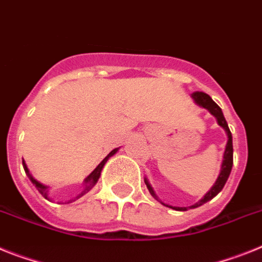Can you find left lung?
I'll use <instances>...</instances> for the list:
<instances>
[{"label": "left lung", "mask_w": 262, "mask_h": 262, "mask_svg": "<svg viewBox=\"0 0 262 262\" xmlns=\"http://www.w3.org/2000/svg\"><path fill=\"white\" fill-rule=\"evenodd\" d=\"M191 97H192V99H193V102H195L199 107L208 110V111H209V114L216 118V120H217V124L224 128V131L227 133V136H228L227 146H225V151H224V156H223V163H221L220 173H219L217 179H216V182H214V184L212 185V188L209 189L207 193H205L204 198L200 199V200H199L196 204H193L189 207V208H198V207H200V205L205 204L207 201L212 200V199L217 195L221 189L224 188L225 183H227L228 178H229V175H231L232 165H233V144H232V134H231V131H229V127H228V123L224 118V114H223V111H221L220 107H219L217 104L214 103L213 100H212V98L209 97L208 94L201 93V91H196V93L192 94ZM144 183H146L147 188H148L149 193L154 196V199H156L158 201H160L163 205L172 208V209H175V211H187V207H172V205H168V204H165V203H163V201L158 198V195H156L155 191H154L152 185L149 184V182L147 180V178H144Z\"/></svg>", "instance_id": "left-lung-1"}]
</instances>
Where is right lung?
I'll use <instances>...</instances> for the list:
<instances>
[{
    "label": "right lung",
    "mask_w": 262,
    "mask_h": 262,
    "mask_svg": "<svg viewBox=\"0 0 262 262\" xmlns=\"http://www.w3.org/2000/svg\"><path fill=\"white\" fill-rule=\"evenodd\" d=\"M118 149H119V148L113 149V151H111V152H110L108 155H107L106 158H104L103 160H102V162L99 163V164H98L97 168L94 169V171L91 172L90 175H89L86 179H84V180H83V189H82V192H80L79 195L75 196V198H74V199H70V200H69V201H64V204H66V203H73V201L78 200V199H79V198H82V196H83V195H86L87 192L90 191V189H93L94 185L97 184L98 180H99L100 172H102V169H103V167H104V164H106V163H107V160H108V159L111 158V156L115 155V154L118 152ZM22 165H24V169H25V172H26V175L29 176V179H30V180H31V183H33V184L35 185V188L38 189V192H39V193H41V195L43 196L45 199H48V200L51 201L50 196H49V187H48V185L42 184V183L38 182L37 179H34V178H33V176H31L30 171H29L28 165H26L25 160H22Z\"/></svg>",
    "instance_id": "right-lung-1"
}]
</instances>
